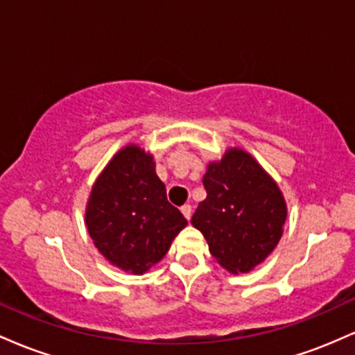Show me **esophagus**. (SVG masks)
Returning <instances> with one entry per match:
<instances>
[{
  "mask_svg": "<svg viewBox=\"0 0 355 355\" xmlns=\"http://www.w3.org/2000/svg\"><path fill=\"white\" fill-rule=\"evenodd\" d=\"M180 210H182V214L185 215V218L190 220V217H191V205H189V203H185V205H183Z\"/></svg>",
  "mask_w": 355,
  "mask_h": 355,
  "instance_id": "1",
  "label": "esophagus"
}]
</instances>
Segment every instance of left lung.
Instances as JSON below:
<instances>
[{
	"label": "left lung",
	"mask_w": 355,
	"mask_h": 355,
	"mask_svg": "<svg viewBox=\"0 0 355 355\" xmlns=\"http://www.w3.org/2000/svg\"><path fill=\"white\" fill-rule=\"evenodd\" d=\"M207 198L198 203L191 225L209 243L223 268L239 274L262 263L277 247L287 205L277 183L240 148L227 150L203 175Z\"/></svg>",
	"instance_id": "left-lung-1"
}]
</instances>
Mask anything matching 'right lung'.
I'll return each instance as SVG.
<instances>
[{"instance_id": "right-lung-1", "label": "right lung", "mask_w": 355, "mask_h": 355, "mask_svg": "<svg viewBox=\"0 0 355 355\" xmlns=\"http://www.w3.org/2000/svg\"><path fill=\"white\" fill-rule=\"evenodd\" d=\"M85 222L100 254L137 275L160 262L187 227L182 211L166 200L153 157L137 145L121 148L96 178Z\"/></svg>"}]
</instances>
